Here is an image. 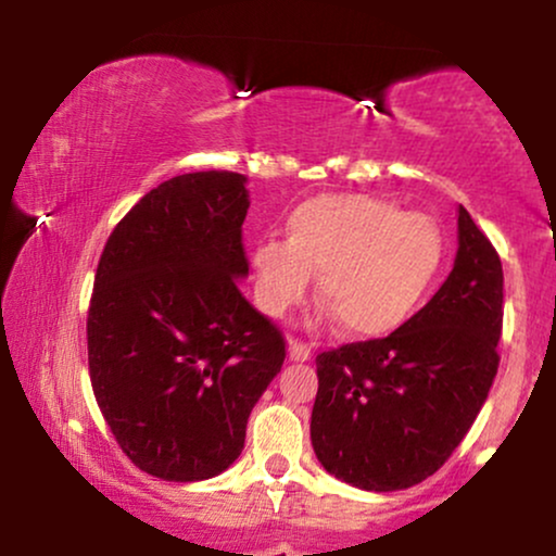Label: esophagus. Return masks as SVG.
<instances>
[{
    "mask_svg": "<svg viewBox=\"0 0 556 556\" xmlns=\"http://www.w3.org/2000/svg\"><path fill=\"white\" fill-rule=\"evenodd\" d=\"M287 353H290L292 361H311V355H314V350H311L308 342L295 340V337H290V344H287Z\"/></svg>",
    "mask_w": 556,
    "mask_h": 556,
    "instance_id": "obj_1",
    "label": "esophagus"
}]
</instances>
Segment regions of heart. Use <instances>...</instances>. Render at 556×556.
I'll return each instance as SVG.
<instances>
[{
    "label": "heart",
    "mask_w": 556,
    "mask_h": 556,
    "mask_svg": "<svg viewBox=\"0 0 556 556\" xmlns=\"http://www.w3.org/2000/svg\"><path fill=\"white\" fill-rule=\"evenodd\" d=\"M442 229L429 216L363 193L318 195L287 216V242L253 251L258 305L285 316L318 274V295L353 337H384L407 321L437 279Z\"/></svg>",
    "instance_id": "obj_1"
}]
</instances>
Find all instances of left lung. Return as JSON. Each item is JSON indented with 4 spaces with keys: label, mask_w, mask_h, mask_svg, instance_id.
<instances>
[{
    "label": "left lung",
    "mask_w": 556,
    "mask_h": 556,
    "mask_svg": "<svg viewBox=\"0 0 556 556\" xmlns=\"http://www.w3.org/2000/svg\"><path fill=\"white\" fill-rule=\"evenodd\" d=\"M457 232L455 266L416 316L379 340L316 355L311 442L350 486L397 491L433 476L489 397L500 368L502 261L463 206Z\"/></svg>",
    "instance_id": "8db88e82"
}]
</instances>
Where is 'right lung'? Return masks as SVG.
Instances as JSON below:
<instances>
[{"label": "right lung", "instance_id": "right-lung-1", "mask_svg": "<svg viewBox=\"0 0 556 556\" xmlns=\"http://www.w3.org/2000/svg\"><path fill=\"white\" fill-rule=\"evenodd\" d=\"M245 177H172L112 229L88 305V371L132 465L203 481L238 460L245 426L285 363V337L240 292Z\"/></svg>", "mask_w": 556, "mask_h": 556}]
</instances>
